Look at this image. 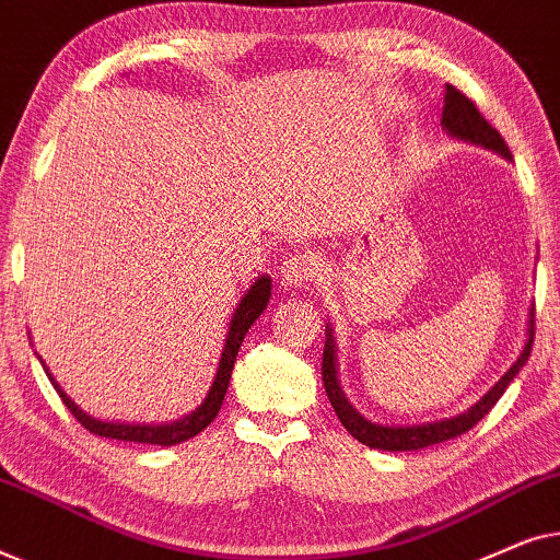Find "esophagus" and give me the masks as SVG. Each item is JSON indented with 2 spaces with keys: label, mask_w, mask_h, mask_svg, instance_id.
<instances>
[{
  "label": "esophagus",
  "mask_w": 560,
  "mask_h": 560,
  "mask_svg": "<svg viewBox=\"0 0 560 560\" xmlns=\"http://www.w3.org/2000/svg\"><path fill=\"white\" fill-rule=\"evenodd\" d=\"M316 270H318L316 259L305 255V252H295V255H290L285 262H282L280 280L290 288H301V285H308V282L316 278Z\"/></svg>",
  "instance_id": "obj_1"
}]
</instances>
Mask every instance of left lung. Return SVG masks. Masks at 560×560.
Wrapping results in <instances>:
<instances>
[{
	"label": "left lung",
	"mask_w": 560,
	"mask_h": 560,
	"mask_svg": "<svg viewBox=\"0 0 560 560\" xmlns=\"http://www.w3.org/2000/svg\"><path fill=\"white\" fill-rule=\"evenodd\" d=\"M441 127L446 129L451 137L456 140L479 144V148L500 152L502 158L512 160L510 148L504 144L502 135L489 125V121L481 117L477 104L471 102L469 96L462 94L456 86H446V96H443V119ZM326 343H324V364H320V374H324V387L328 395V402L336 416H339L341 425L354 435L359 443L370 448L380 451H418L425 446H433V443H443L456 439L466 431H471L474 425L479 423L481 418L487 416L489 410L494 408L497 400L504 395V389L510 387V382L517 377L520 370H523L527 357H530L533 339H535V308H530V318H527V341L523 351H520L517 362L510 366L508 372L502 374L500 380L494 382L492 389H487V395L481 397L479 402H474L469 410L462 412V416L435 420V423H423V425H380L366 420L362 412H357L354 405L347 400L343 389L339 385V364H336V341H334V328L326 324Z\"/></svg>",
	"instance_id": "left-lung-1"
}]
</instances>
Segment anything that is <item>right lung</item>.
I'll return each instance as SVG.
<instances>
[{
  "label": "right lung",
  "mask_w": 560,
  "mask_h": 560,
  "mask_svg": "<svg viewBox=\"0 0 560 560\" xmlns=\"http://www.w3.org/2000/svg\"><path fill=\"white\" fill-rule=\"evenodd\" d=\"M270 290H272V280L270 278H257L255 285H252L247 293L242 295V301L236 303V308L232 313V320H229V331L224 339V349H221V359L217 366V374H213V385L209 387V395L206 400L198 405V408L190 412V416H183L180 420H173V423H160V425H144V423H106V420H96L83 412L79 405H75L71 397H68L56 380L48 377L52 382V387L58 389L60 400L66 402V408L71 410V416L79 420V423L86 428V431L104 435V439H117V441H135V443H155V446H175V443H183L188 439H194L203 431L206 425L211 423L213 418L219 416L221 402H224V395L229 389V380H232V370L236 362V354H240V347L244 341V336L252 328V324L262 316V311L270 303Z\"/></svg>",
  "instance_id": "add662e5"
}]
</instances>
